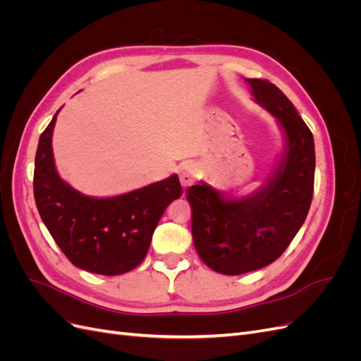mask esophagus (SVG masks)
<instances>
[{"label":"esophagus","instance_id":"esophagus-1","mask_svg":"<svg viewBox=\"0 0 361 361\" xmlns=\"http://www.w3.org/2000/svg\"><path fill=\"white\" fill-rule=\"evenodd\" d=\"M200 176V169L195 164H185L179 170V179L182 187H190Z\"/></svg>","mask_w":361,"mask_h":361}]
</instances>
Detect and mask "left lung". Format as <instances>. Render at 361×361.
Instances as JSON below:
<instances>
[{"mask_svg":"<svg viewBox=\"0 0 361 361\" xmlns=\"http://www.w3.org/2000/svg\"><path fill=\"white\" fill-rule=\"evenodd\" d=\"M245 81L256 102L279 118L286 152L265 187L245 199H224L206 183L187 190L194 247L207 267L226 276L260 269L283 255L309 214L314 182L309 126L279 87Z\"/></svg>","mask_w":361,"mask_h":361,"instance_id":"left-lung-1","label":"left lung"}]
</instances>
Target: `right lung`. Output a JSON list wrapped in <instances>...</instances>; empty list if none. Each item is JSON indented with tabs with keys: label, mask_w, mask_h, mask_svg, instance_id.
I'll return each mask as SVG.
<instances>
[{
	"label": "right lung",
	"mask_w": 361,
	"mask_h": 361,
	"mask_svg": "<svg viewBox=\"0 0 361 361\" xmlns=\"http://www.w3.org/2000/svg\"><path fill=\"white\" fill-rule=\"evenodd\" d=\"M59 111L36 152L32 187L42 221L75 267L93 274H125L143 262L164 211L180 197L178 174L110 199L82 195L61 180L54 164L51 143Z\"/></svg>",
	"instance_id": "right-lung-1"
}]
</instances>
